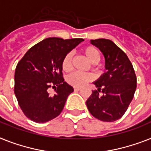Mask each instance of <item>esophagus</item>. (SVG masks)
Returning <instances> with one entry per match:
<instances>
[{
  "mask_svg": "<svg viewBox=\"0 0 151 151\" xmlns=\"http://www.w3.org/2000/svg\"><path fill=\"white\" fill-rule=\"evenodd\" d=\"M74 90L79 91V90H81V88H79V87H74Z\"/></svg>",
  "mask_w": 151,
  "mask_h": 151,
  "instance_id": "34e87169",
  "label": "esophagus"
}]
</instances>
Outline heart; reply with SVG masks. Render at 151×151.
<instances>
[{
    "label": "heart",
    "instance_id": "obj_1",
    "mask_svg": "<svg viewBox=\"0 0 151 151\" xmlns=\"http://www.w3.org/2000/svg\"><path fill=\"white\" fill-rule=\"evenodd\" d=\"M82 52L88 58V61L93 64H96L101 60V54L99 52V50L93 46H87L86 47H84ZM72 58H73V55L71 52L67 53L63 58L62 61V68L64 71H69L71 70ZM92 79H93V77L90 74L78 73V72H73L70 73V75H68L66 78L68 83H70L73 86H78V87L86 85Z\"/></svg>",
    "mask_w": 151,
    "mask_h": 151
}]
</instances>
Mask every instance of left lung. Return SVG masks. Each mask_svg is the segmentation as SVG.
Masks as SVG:
<instances>
[{
  "label": "left lung",
  "instance_id": "1",
  "mask_svg": "<svg viewBox=\"0 0 151 151\" xmlns=\"http://www.w3.org/2000/svg\"><path fill=\"white\" fill-rule=\"evenodd\" d=\"M90 42L104 55L107 71L93 82L97 90L93 91L86 105L96 119L116 121L124 116L134 97L136 75L128 57L111 40L97 39Z\"/></svg>",
  "mask_w": 151,
  "mask_h": 151
}]
</instances>
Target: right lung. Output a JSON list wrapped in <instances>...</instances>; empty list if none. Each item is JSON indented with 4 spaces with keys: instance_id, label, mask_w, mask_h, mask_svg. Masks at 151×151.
I'll return each instance as SVG.
<instances>
[{
    "instance_id": "1",
    "label": "right lung",
    "mask_w": 151,
    "mask_h": 151,
    "mask_svg": "<svg viewBox=\"0 0 151 151\" xmlns=\"http://www.w3.org/2000/svg\"><path fill=\"white\" fill-rule=\"evenodd\" d=\"M83 39H45L27 50L15 71L14 93L25 116L46 123L62 112L73 88L64 81L62 61ZM55 88L53 94L49 93Z\"/></svg>"
}]
</instances>
